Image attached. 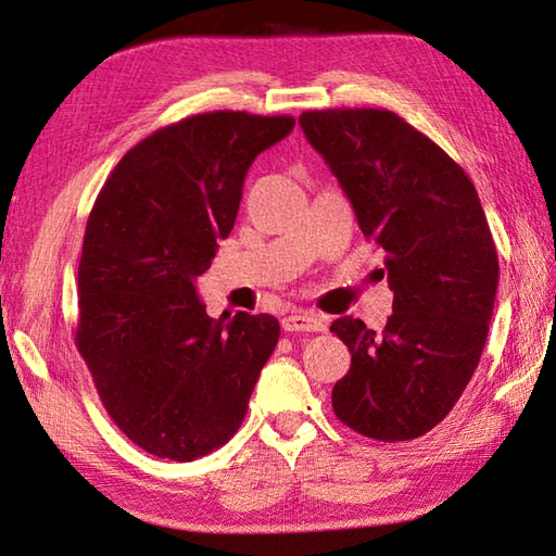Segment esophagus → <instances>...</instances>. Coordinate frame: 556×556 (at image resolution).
<instances>
[{
  "label": "esophagus",
  "instance_id": "esophagus-1",
  "mask_svg": "<svg viewBox=\"0 0 556 556\" xmlns=\"http://www.w3.org/2000/svg\"><path fill=\"white\" fill-rule=\"evenodd\" d=\"M281 327H285V332H325L327 323L320 315L308 313V311H299L293 315H287L285 320H281Z\"/></svg>",
  "mask_w": 556,
  "mask_h": 556
}]
</instances>
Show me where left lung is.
Returning a JSON list of instances; mask_svg holds the SVG:
<instances>
[{"label":"left lung","instance_id":"1","mask_svg":"<svg viewBox=\"0 0 556 556\" xmlns=\"http://www.w3.org/2000/svg\"><path fill=\"white\" fill-rule=\"evenodd\" d=\"M299 124L387 253L394 291L382 332L351 315L329 327L351 351L334 413L370 440H416L456 406L485 349L500 285L488 217L468 174L394 112L313 110Z\"/></svg>","mask_w":556,"mask_h":556}]
</instances>
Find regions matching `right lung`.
<instances>
[{
    "label": "right lung",
    "instance_id": "add662e5",
    "mask_svg": "<svg viewBox=\"0 0 556 556\" xmlns=\"http://www.w3.org/2000/svg\"><path fill=\"white\" fill-rule=\"evenodd\" d=\"M293 124L219 110L162 126L90 210L76 349L116 428L152 456L193 460L227 444L277 346V317L215 320L193 281L233 229L248 167Z\"/></svg>",
    "mask_w": 556,
    "mask_h": 556
}]
</instances>
